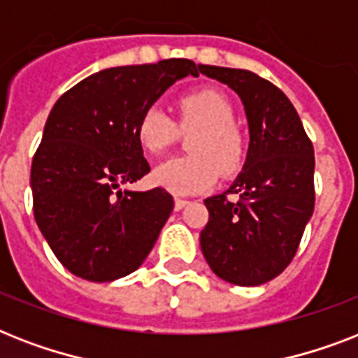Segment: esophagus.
Wrapping results in <instances>:
<instances>
[{
  "label": "esophagus",
  "mask_w": 358,
  "mask_h": 358,
  "mask_svg": "<svg viewBox=\"0 0 358 358\" xmlns=\"http://www.w3.org/2000/svg\"><path fill=\"white\" fill-rule=\"evenodd\" d=\"M185 204H189V201H185V199H174V208H176V210H182V208L185 206Z\"/></svg>",
  "instance_id": "34e87169"
}]
</instances>
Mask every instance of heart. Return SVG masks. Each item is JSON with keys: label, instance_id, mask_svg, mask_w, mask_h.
<instances>
[{"label": "heart", "instance_id": "obj_1", "mask_svg": "<svg viewBox=\"0 0 358 358\" xmlns=\"http://www.w3.org/2000/svg\"><path fill=\"white\" fill-rule=\"evenodd\" d=\"M176 117L182 129H196L189 139V156L159 163L152 180L174 195H193L210 189L223 176H234L247 159V139L234 124V106L223 92L202 89L178 98ZM178 126L163 109L152 106L135 124L141 148L159 156L178 137Z\"/></svg>", "mask_w": 358, "mask_h": 358}]
</instances>
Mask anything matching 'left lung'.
<instances>
[{
  "mask_svg": "<svg viewBox=\"0 0 358 358\" xmlns=\"http://www.w3.org/2000/svg\"><path fill=\"white\" fill-rule=\"evenodd\" d=\"M199 70L238 92L250 129L243 173L227 193L204 201L210 221L201 232L202 255L227 282L258 286L278 277L299 249L316 204L314 146L288 96L271 81L250 70Z\"/></svg>",
  "mask_w": 358,
  "mask_h": 358,
  "instance_id": "obj_1",
  "label": "left lung"
}]
</instances>
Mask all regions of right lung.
Instances as JSON below:
<instances>
[{
	"label": "right lung",
	"instance_id": "right-lung-1",
	"mask_svg": "<svg viewBox=\"0 0 358 358\" xmlns=\"http://www.w3.org/2000/svg\"><path fill=\"white\" fill-rule=\"evenodd\" d=\"M199 76L189 59L117 66L89 76L53 106L33 163L35 221L76 277L111 282L134 273L174 208L162 187L119 191L150 173L135 124L174 81Z\"/></svg>",
	"mask_w": 358,
	"mask_h": 358
}]
</instances>
